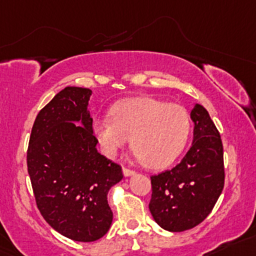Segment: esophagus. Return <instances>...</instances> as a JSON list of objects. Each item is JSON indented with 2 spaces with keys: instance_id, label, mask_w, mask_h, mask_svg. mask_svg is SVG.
<instances>
[{
  "instance_id": "esophagus-1",
  "label": "esophagus",
  "mask_w": 256,
  "mask_h": 256,
  "mask_svg": "<svg viewBox=\"0 0 256 256\" xmlns=\"http://www.w3.org/2000/svg\"><path fill=\"white\" fill-rule=\"evenodd\" d=\"M122 174H124V176H125V178H130V176H134V170H130V169H126V168H124Z\"/></svg>"
}]
</instances>
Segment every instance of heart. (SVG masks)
Here are the masks:
<instances>
[{
  "instance_id": "1",
  "label": "heart",
  "mask_w": 256,
  "mask_h": 256,
  "mask_svg": "<svg viewBox=\"0 0 256 256\" xmlns=\"http://www.w3.org/2000/svg\"><path fill=\"white\" fill-rule=\"evenodd\" d=\"M103 153L114 158L131 140L134 158L152 169L170 165L180 156L190 136V120L186 109L152 97L118 103L110 116L92 124Z\"/></svg>"
}]
</instances>
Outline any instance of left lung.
I'll list each match as a JSON object with an SVG mask.
<instances>
[{
  "label": "left lung",
  "instance_id": "8db88e82",
  "mask_svg": "<svg viewBox=\"0 0 256 256\" xmlns=\"http://www.w3.org/2000/svg\"><path fill=\"white\" fill-rule=\"evenodd\" d=\"M192 146L184 159L152 181L150 212L162 228L182 232L199 224L212 210L224 190V148L208 110L194 104Z\"/></svg>",
  "mask_w": 256,
  "mask_h": 256
}]
</instances>
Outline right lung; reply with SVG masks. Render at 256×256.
Listing matches in <instances>:
<instances>
[{
    "label": "right lung",
    "mask_w": 256,
    "mask_h": 256,
    "mask_svg": "<svg viewBox=\"0 0 256 256\" xmlns=\"http://www.w3.org/2000/svg\"><path fill=\"white\" fill-rule=\"evenodd\" d=\"M92 91L68 86L41 109L28 148V172L46 222L69 240L94 242L110 228L109 190L122 168L98 153L87 109Z\"/></svg>",
    "instance_id": "1"
}]
</instances>
